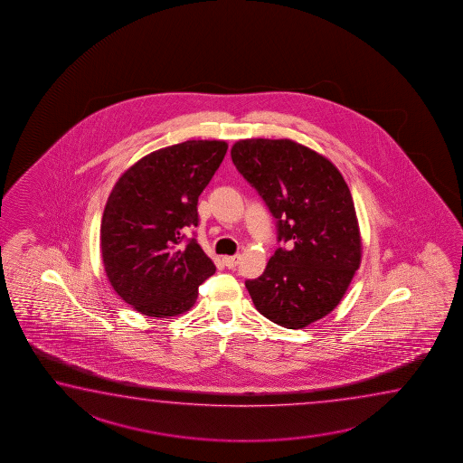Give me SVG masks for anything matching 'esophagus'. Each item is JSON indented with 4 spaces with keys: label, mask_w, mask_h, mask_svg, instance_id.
I'll use <instances>...</instances> for the list:
<instances>
[{
    "label": "esophagus",
    "mask_w": 463,
    "mask_h": 463,
    "mask_svg": "<svg viewBox=\"0 0 463 463\" xmlns=\"http://www.w3.org/2000/svg\"><path fill=\"white\" fill-rule=\"evenodd\" d=\"M238 261H240V256H225L223 258V264L227 266L228 269H233Z\"/></svg>",
    "instance_id": "34e87169"
}]
</instances>
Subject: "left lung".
Segmentation results:
<instances>
[{
  "label": "left lung",
  "instance_id": "1",
  "mask_svg": "<svg viewBox=\"0 0 463 463\" xmlns=\"http://www.w3.org/2000/svg\"><path fill=\"white\" fill-rule=\"evenodd\" d=\"M236 169L278 220L279 241L263 274L246 281L258 312L304 328L344 299L362 263V235L344 175L326 156L292 139L251 137L232 146Z\"/></svg>",
  "mask_w": 463,
  "mask_h": 463
}]
</instances>
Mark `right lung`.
I'll return each instance as SVG.
<instances>
[{"label": "right lung", "mask_w": 463, "mask_h": 463, "mask_svg": "<svg viewBox=\"0 0 463 463\" xmlns=\"http://www.w3.org/2000/svg\"><path fill=\"white\" fill-rule=\"evenodd\" d=\"M227 141L191 139L153 151L128 167L101 217L103 266L121 299L147 317L194 307L199 286L215 272L195 238L197 202L227 155Z\"/></svg>", "instance_id": "right-lung-1"}]
</instances>
